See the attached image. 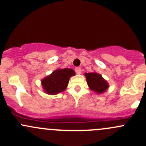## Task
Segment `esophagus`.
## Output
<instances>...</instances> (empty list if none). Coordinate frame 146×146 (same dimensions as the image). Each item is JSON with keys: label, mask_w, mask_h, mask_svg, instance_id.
I'll return each instance as SVG.
<instances>
[{"label": "esophagus", "mask_w": 146, "mask_h": 146, "mask_svg": "<svg viewBox=\"0 0 146 146\" xmlns=\"http://www.w3.org/2000/svg\"><path fill=\"white\" fill-rule=\"evenodd\" d=\"M75 70H76V72L78 73V74H80V73H81V68H80V67H76V68H75Z\"/></svg>", "instance_id": "esophagus-1"}]
</instances>
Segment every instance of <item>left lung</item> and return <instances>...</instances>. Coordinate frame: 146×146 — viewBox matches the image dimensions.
<instances>
[{
	"label": "left lung",
	"mask_w": 146,
	"mask_h": 146,
	"mask_svg": "<svg viewBox=\"0 0 146 146\" xmlns=\"http://www.w3.org/2000/svg\"><path fill=\"white\" fill-rule=\"evenodd\" d=\"M87 82L91 90L96 92V93H104L108 89V85L101 75L96 73H85Z\"/></svg>",
	"instance_id": "8db88e82"
}]
</instances>
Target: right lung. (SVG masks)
I'll use <instances>...</instances> for the list:
<instances>
[{"mask_svg":"<svg viewBox=\"0 0 146 146\" xmlns=\"http://www.w3.org/2000/svg\"><path fill=\"white\" fill-rule=\"evenodd\" d=\"M73 76H75L73 69H58L42 80V87L45 92L49 94H56L66 90L69 79Z\"/></svg>","mask_w":146,"mask_h":146,"instance_id":"obj_1","label":"right lung"}]
</instances>
